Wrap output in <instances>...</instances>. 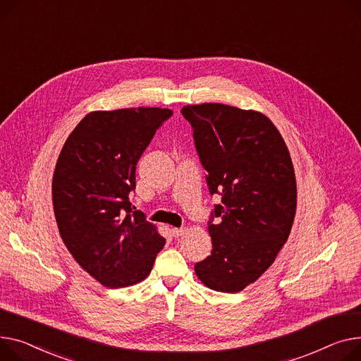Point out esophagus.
I'll use <instances>...</instances> for the list:
<instances>
[{
	"label": "esophagus",
	"instance_id": "1",
	"mask_svg": "<svg viewBox=\"0 0 361 361\" xmlns=\"http://www.w3.org/2000/svg\"><path fill=\"white\" fill-rule=\"evenodd\" d=\"M171 232H173L174 238H178V236H181L185 232V228H173Z\"/></svg>",
	"mask_w": 361,
	"mask_h": 361
}]
</instances>
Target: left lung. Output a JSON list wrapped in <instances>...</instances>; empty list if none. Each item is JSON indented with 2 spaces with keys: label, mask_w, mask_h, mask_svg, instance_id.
<instances>
[{
  "label": "left lung",
  "mask_w": 361,
  "mask_h": 361,
  "mask_svg": "<svg viewBox=\"0 0 361 361\" xmlns=\"http://www.w3.org/2000/svg\"><path fill=\"white\" fill-rule=\"evenodd\" d=\"M195 147L214 204L212 252L195 271L207 287L236 293L274 262L296 214V177L286 143L264 114L232 106H187Z\"/></svg>",
  "instance_id": "8db88e82"
}]
</instances>
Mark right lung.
I'll return each instance as SVG.
<instances>
[{
    "label": "right lung",
    "instance_id": "right-lung-1",
    "mask_svg": "<svg viewBox=\"0 0 361 361\" xmlns=\"http://www.w3.org/2000/svg\"><path fill=\"white\" fill-rule=\"evenodd\" d=\"M171 116L157 107L92 111L59 154L52 199L62 241L90 276L111 289L145 279L165 244L129 197L137 161Z\"/></svg>",
    "mask_w": 361,
    "mask_h": 361
}]
</instances>
